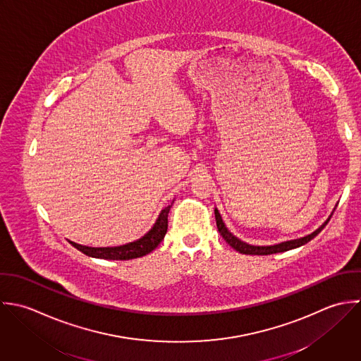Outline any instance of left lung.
<instances>
[{
    "mask_svg": "<svg viewBox=\"0 0 361 361\" xmlns=\"http://www.w3.org/2000/svg\"><path fill=\"white\" fill-rule=\"evenodd\" d=\"M214 214H216V223H217V228L221 234V237L224 238V240L231 246L234 247L237 252L243 253V255H271V253H279V252H286V250H290V249H294V247H298L301 245H305L307 242H310L311 240H314L324 228L325 226L328 224V221L331 220V217L317 230L314 231L312 234L304 237V238H300V240H287V242H281V243H277V245H271V246H253V245H249V243H245L242 240H238L237 237H234L228 230L227 227L224 226L223 223V219L219 213V210L216 209L214 210Z\"/></svg>",
    "mask_w": 361,
    "mask_h": 361,
    "instance_id": "left-lung-1",
    "label": "left lung"
}]
</instances>
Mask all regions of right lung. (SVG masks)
<instances>
[{
    "mask_svg": "<svg viewBox=\"0 0 361 361\" xmlns=\"http://www.w3.org/2000/svg\"><path fill=\"white\" fill-rule=\"evenodd\" d=\"M172 206L165 207L154 227L138 240H134L127 245L121 246H115V247H91V246H82L75 242L70 243L81 250L82 253L92 256V257H101V259H111V260H130V259H137L141 256L148 255L152 252L159 243L164 240L166 230H168V213Z\"/></svg>",
    "mask_w": 361,
    "mask_h": 361,
    "instance_id": "add662e5",
    "label": "right lung"
}]
</instances>
